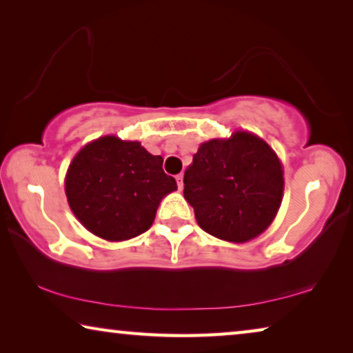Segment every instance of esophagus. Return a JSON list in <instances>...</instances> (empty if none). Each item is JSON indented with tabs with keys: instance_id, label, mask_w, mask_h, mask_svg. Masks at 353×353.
<instances>
[{
	"instance_id": "34e87169",
	"label": "esophagus",
	"mask_w": 353,
	"mask_h": 353,
	"mask_svg": "<svg viewBox=\"0 0 353 353\" xmlns=\"http://www.w3.org/2000/svg\"><path fill=\"white\" fill-rule=\"evenodd\" d=\"M176 181H177L179 190H182V188H183V174H182V172H181V174L176 176Z\"/></svg>"
}]
</instances>
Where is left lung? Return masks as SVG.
<instances>
[{"label":"left lung","mask_w":353,"mask_h":353,"mask_svg":"<svg viewBox=\"0 0 353 353\" xmlns=\"http://www.w3.org/2000/svg\"><path fill=\"white\" fill-rule=\"evenodd\" d=\"M283 188L276 154L247 132L201 144L183 174V196L199 226L236 243L265 231L281 204Z\"/></svg>","instance_id":"8db88e82"}]
</instances>
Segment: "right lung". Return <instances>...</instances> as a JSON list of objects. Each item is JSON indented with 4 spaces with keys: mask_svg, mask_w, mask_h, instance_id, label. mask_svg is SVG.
<instances>
[{
    "mask_svg": "<svg viewBox=\"0 0 353 353\" xmlns=\"http://www.w3.org/2000/svg\"><path fill=\"white\" fill-rule=\"evenodd\" d=\"M177 190L163 159L138 141L103 137L83 148L65 176L72 212L88 231L105 240L146 232L165 194Z\"/></svg>",
    "mask_w": 353,
    "mask_h": 353,
    "instance_id": "1",
    "label": "right lung"
}]
</instances>
